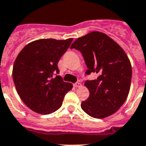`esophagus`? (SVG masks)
I'll use <instances>...</instances> for the list:
<instances>
[{
    "instance_id": "1",
    "label": "esophagus",
    "mask_w": 146,
    "mask_h": 146,
    "mask_svg": "<svg viewBox=\"0 0 146 146\" xmlns=\"http://www.w3.org/2000/svg\"><path fill=\"white\" fill-rule=\"evenodd\" d=\"M73 86H74V87L76 88H80L82 86V84H81L80 83H76L73 84Z\"/></svg>"
}]
</instances>
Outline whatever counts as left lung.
<instances>
[{"instance_id":"1","label":"left lung","mask_w":146,"mask_h":146,"mask_svg":"<svg viewBox=\"0 0 146 146\" xmlns=\"http://www.w3.org/2000/svg\"><path fill=\"white\" fill-rule=\"evenodd\" d=\"M80 51L88 70L98 77L86 80L89 98L81 103L86 113L103 119L117 112L127 99L132 80V66L123 49L106 34L93 31L76 39L70 46Z\"/></svg>"}]
</instances>
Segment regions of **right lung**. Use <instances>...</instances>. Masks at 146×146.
Listing matches in <instances>:
<instances>
[{
	"instance_id": "obj_1",
	"label": "right lung",
	"mask_w": 146,
	"mask_h": 146,
	"mask_svg": "<svg viewBox=\"0 0 146 146\" xmlns=\"http://www.w3.org/2000/svg\"><path fill=\"white\" fill-rule=\"evenodd\" d=\"M73 38L40 39L22 49L14 61L13 80L24 104L35 113L50 114L60 109L73 85L63 82L57 63Z\"/></svg>"
}]
</instances>
